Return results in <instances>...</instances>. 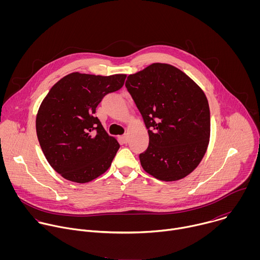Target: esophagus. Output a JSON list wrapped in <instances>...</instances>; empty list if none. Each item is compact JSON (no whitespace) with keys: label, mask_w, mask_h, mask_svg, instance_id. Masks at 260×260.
Masks as SVG:
<instances>
[{"label":"esophagus","mask_w":260,"mask_h":260,"mask_svg":"<svg viewBox=\"0 0 260 260\" xmlns=\"http://www.w3.org/2000/svg\"><path fill=\"white\" fill-rule=\"evenodd\" d=\"M119 141L122 143V144H126L127 141H128V136L127 135H124V136H121L119 138Z\"/></svg>","instance_id":"obj_1"}]
</instances>
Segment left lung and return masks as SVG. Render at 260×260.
I'll list each match as a JSON object with an SVG mask.
<instances>
[{
    "label": "left lung",
    "instance_id": "obj_1",
    "mask_svg": "<svg viewBox=\"0 0 260 260\" xmlns=\"http://www.w3.org/2000/svg\"><path fill=\"white\" fill-rule=\"evenodd\" d=\"M125 87L149 135L139 155L144 171L168 182L189 175L210 140V108L202 88L178 68L160 62L128 75Z\"/></svg>",
    "mask_w": 260,
    "mask_h": 260
}]
</instances>
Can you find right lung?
Wrapping results in <instances>:
<instances>
[{
	"label": "right lung",
	"instance_id": "add662e5",
	"mask_svg": "<svg viewBox=\"0 0 260 260\" xmlns=\"http://www.w3.org/2000/svg\"><path fill=\"white\" fill-rule=\"evenodd\" d=\"M125 78V74L71 73L51 87L41 103L36 118L37 137L47 161L64 179L87 183L112 164L120 145L94 114L103 98L120 89Z\"/></svg>",
	"mask_w": 260,
	"mask_h": 260
}]
</instances>
